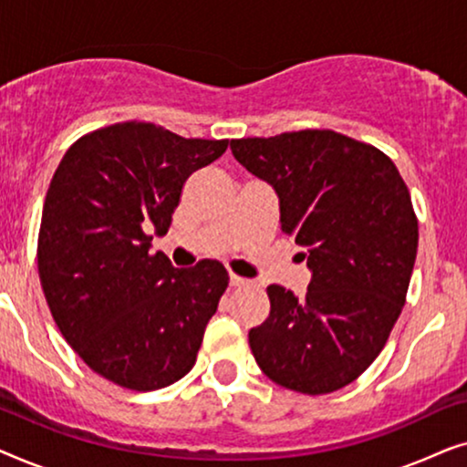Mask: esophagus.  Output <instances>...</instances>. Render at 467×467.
<instances>
[{"instance_id":"obj_1","label":"esophagus","mask_w":467,"mask_h":467,"mask_svg":"<svg viewBox=\"0 0 467 467\" xmlns=\"http://www.w3.org/2000/svg\"><path fill=\"white\" fill-rule=\"evenodd\" d=\"M229 285H232V286H246L248 280L238 276V274H229Z\"/></svg>"}]
</instances>
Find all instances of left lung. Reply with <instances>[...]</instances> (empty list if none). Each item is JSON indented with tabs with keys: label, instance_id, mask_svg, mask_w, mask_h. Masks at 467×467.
<instances>
[{
	"label": "left lung",
	"instance_id": "left-lung-1",
	"mask_svg": "<svg viewBox=\"0 0 467 467\" xmlns=\"http://www.w3.org/2000/svg\"><path fill=\"white\" fill-rule=\"evenodd\" d=\"M280 197V229L308 248L304 297L267 286L270 317L248 331L267 379L306 395L359 379L406 304L419 221L400 170L372 144L331 130L232 140Z\"/></svg>",
	"mask_w": 467,
	"mask_h": 467
}]
</instances>
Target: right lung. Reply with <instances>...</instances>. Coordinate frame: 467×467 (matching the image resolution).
Masks as SVG:
<instances>
[{"label": "right lung", "instance_id": "right-lung-1", "mask_svg": "<svg viewBox=\"0 0 467 467\" xmlns=\"http://www.w3.org/2000/svg\"><path fill=\"white\" fill-rule=\"evenodd\" d=\"M229 140L182 138L125 120L76 140L44 200L37 272L61 336L95 374L155 391L195 366L203 329L229 285L219 261L178 270L150 253L195 170Z\"/></svg>", "mask_w": 467, "mask_h": 467}]
</instances>
